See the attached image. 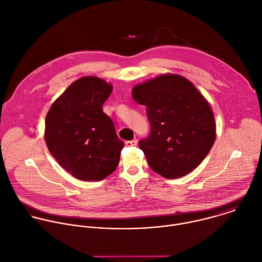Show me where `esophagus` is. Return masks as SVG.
Instances as JSON below:
<instances>
[{"label": "esophagus", "instance_id": "34e87169", "mask_svg": "<svg viewBox=\"0 0 262 262\" xmlns=\"http://www.w3.org/2000/svg\"><path fill=\"white\" fill-rule=\"evenodd\" d=\"M137 144V140L136 139H133V140H129V141H126L125 142V145L130 147V146H135Z\"/></svg>", "mask_w": 262, "mask_h": 262}]
</instances>
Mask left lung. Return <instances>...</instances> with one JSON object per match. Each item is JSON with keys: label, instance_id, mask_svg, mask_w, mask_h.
I'll return each mask as SVG.
<instances>
[{"label": "left lung", "instance_id": "8db88e82", "mask_svg": "<svg viewBox=\"0 0 262 262\" xmlns=\"http://www.w3.org/2000/svg\"><path fill=\"white\" fill-rule=\"evenodd\" d=\"M132 97L146 106L150 133L139 148L151 170L168 179L194 170L214 144L216 124L209 102L193 84L165 74L136 85Z\"/></svg>", "mask_w": 262, "mask_h": 262}]
</instances>
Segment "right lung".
Instances as JSON below:
<instances>
[{"label":"right lung","mask_w":262,"mask_h":262,"mask_svg":"<svg viewBox=\"0 0 262 262\" xmlns=\"http://www.w3.org/2000/svg\"><path fill=\"white\" fill-rule=\"evenodd\" d=\"M113 86L97 77L75 81L51 105L45 122L47 147L59 165L83 181H99L119 165L124 142L102 111Z\"/></svg>","instance_id":"obj_1"}]
</instances>
